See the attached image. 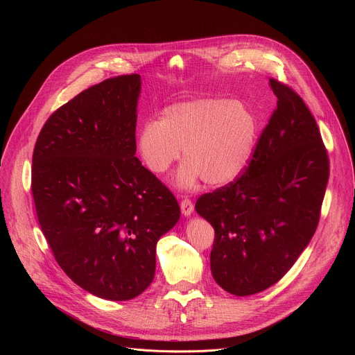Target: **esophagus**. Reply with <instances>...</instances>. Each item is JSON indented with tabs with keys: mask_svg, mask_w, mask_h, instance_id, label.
I'll return each instance as SVG.
<instances>
[{
	"mask_svg": "<svg viewBox=\"0 0 355 355\" xmlns=\"http://www.w3.org/2000/svg\"><path fill=\"white\" fill-rule=\"evenodd\" d=\"M180 207H181V212H182L184 216H189L193 212V204H192V200L189 198H184L181 200Z\"/></svg>",
	"mask_w": 355,
	"mask_h": 355,
	"instance_id": "34e87169",
	"label": "esophagus"
}]
</instances>
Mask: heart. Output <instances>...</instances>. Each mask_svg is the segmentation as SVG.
<instances>
[{"mask_svg": "<svg viewBox=\"0 0 355 355\" xmlns=\"http://www.w3.org/2000/svg\"><path fill=\"white\" fill-rule=\"evenodd\" d=\"M257 122L239 101L198 98L168 105L160 121H147L139 130L137 150L156 175L170 170L180 157L175 184L191 188L199 178L208 185H225L245 168L256 141Z\"/></svg>", "mask_w": 355, "mask_h": 355, "instance_id": "heart-1", "label": "heart"}]
</instances>
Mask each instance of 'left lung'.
<instances>
[{
	"mask_svg": "<svg viewBox=\"0 0 355 355\" xmlns=\"http://www.w3.org/2000/svg\"><path fill=\"white\" fill-rule=\"evenodd\" d=\"M277 108L241 175L200 195L196 212L215 229L211 271L226 292L248 296L278 282L313 237L329 156L303 99L270 78Z\"/></svg>",
	"mask_w": 355,
	"mask_h": 355,
	"instance_id": "1",
	"label": "left lung"
}]
</instances>
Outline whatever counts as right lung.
Returning <instances> with one entry per match:
<instances>
[{"instance_id": "right-lung-1", "label": "right lung", "mask_w": 355, "mask_h": 355, "mask_svg": "<svg viewBox=\"0 0 355 355\" xmlns=\"http://www.w3.org/2000/svg\"><path fill=\"white\" fill-rule=\"evenodd\" d=\"M140 76L92 85L43 125L32 157L40 229L62 270L108 300L155 278L156 245L180 219L173 192L135 156Z\"/></svg>"}]
</instances>
